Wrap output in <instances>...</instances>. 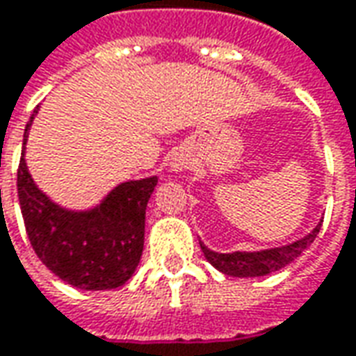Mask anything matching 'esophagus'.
<instances>
[{
	"label": "esophagus",
	"instance_id": "esophagus-1",
	"mask_svg": "<svg viewBox=\"0 0 356 356\" xmlns=\"http://www.w3.org/2000/svg\"><path fill=\"white\" fill-rule=\"evenodd\" d=\"M172 170H174V172H182V170H184L182 162H172Z\"/></svg>",
	"mask_w": 356,
	"mask_h": 356
}]
</instances>
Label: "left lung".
<instances>
[{
	"label": "left lung",
	"mask_w": 356,
	"mask_h": 356,
	"mask_svg": "<svg viewBox=\"0 0 356 356\" xmlns=\"http://www.w3.org/2000/svg\"><path fill=\"white\" fill-rule=\"evenodd\" d=\"M321 221L307 233L306 237L294 241V243H288V245H282V247H274V249L216 252V250L207 249L204 243H200V247L204 250L209 264H213L219 273L227 274V276H235V278L266 276V274L276 273V270L284 268L286 264L294 262L316 241L317 233L321 229Z\"/></svg>",
	"instance_id": "left-lung-1"
}]
</instances>
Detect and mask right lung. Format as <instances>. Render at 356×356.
<instances>
[{"label":"right lung","mask_w":356,"mask_h":356,"mask_svg":"<svg viewBox=\"0 0 356 356\" xmlns=\"http://www.w3.org/2000/svg\"><path fill=\"white\" fill-rule=\"evenodd\" d=\"M33 119L25 127L17 172L19 204L33 249L49 270L74 288L123 286L139 266L147 204L159 178L121 182L90 209L62 207L40 190L27 168L25 147Z\"/></svg>","instance_id":"add662e5"}]
</instances>
